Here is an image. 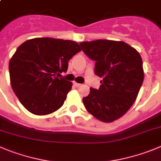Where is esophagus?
Masks as SVG:
<instances>
[{"label":"esophagus","instance_id":"obj_1","mask_svg":"<svg viewBox=\"0 0 161 161\" xmlns=\"http://www.w3.org/2000/svg\"><path fill=\"white\" fill-rule=\"evenodd\" d=\"M73 84L75 86H77V87H79V86H81L80 83H78V82H74Z\"/></svg>","mask_w":161,"mask_h":161}]
</instances>
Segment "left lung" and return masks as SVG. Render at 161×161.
Instances as JSON below:
<instances>
[{
  "label": "left lung",
  "instance_id": "1",
  "mask_svg": "<svg viewBox=\"0 0 161 161\" xmlns=\"http://www.w3.org/2000/svg\"><path fill=\"white\" fill-rule=\"evenodd\" d=\"M82 49L96 61L95 75L103 78L98 90L90 89L82 98L86 109L103 122H113L130 109L144 80L139 52L122 41L97 40L80 43Z\"/></svg>",
  "mask_w": 161,
  "mask_h": 161
}]
</instances>
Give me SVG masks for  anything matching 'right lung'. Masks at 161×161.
<instances>
[{"mask_svg": "<svg viewBox=\"0 0 161 161\" xmlns=\"http://www.w3.org/2000/svg\"><path fill=\"white\" fill-rule=\"evenodd\" d=\"M82 50L78 43L50 37L24 42L9 61L10 82L24 107L36 115H47L64 105L72 82L56 74L66 72L68 61Z\"/></svg>", "mask_w": 161, "mask_h": 161, "instance_id": "obj_1", "label": "right lung"}]
</instances>
